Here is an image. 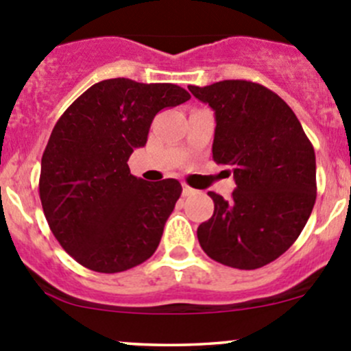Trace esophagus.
<instances>
[{
	"label": "esophagus",
	"instance_id": "obj_1",
	"mask_svg": "<svg viewBox=\"0 0 351 351\" xmlns=\"http://www.w3.org/2000/svg\"><path fill=\"white\" fill-rule=\"evenodd\" d=\"M193 193H195V190H193L192 186L183 185V195H185V197H190V195H193Z\"/></svg>",
	"mask_w": 351,
	"mask_h": 351
}]
</instances>
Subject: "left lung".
Instances as JSON below:
<instances>
[{
	"label": "left lung",
	"instance_id": "1",
	"mask_svg": "<svg viewBox=\"0 0 351 351\" xmlns=\"http://www.w3.org/2000/svg\"><path fill=\"white\" fill-rule=\"evenodd\" d=\"M215 112L212 158L231 166L229 200L208 192L214 214L202 222V250L219 263L254 270L299 238L316 202V154L292 108L263 84L224 80L190 86Z\"/></svg>",
	"mask_w": 351,
	"mask_h": 351
}]
</instances>
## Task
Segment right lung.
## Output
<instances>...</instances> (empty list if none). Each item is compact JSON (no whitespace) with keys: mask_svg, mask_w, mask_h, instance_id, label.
Masks as SVG:
<instances>
[{"mask_svg":"<svg viewBox=\"0 0 351 351\" xmlns=\"http://www.w3.org/2000/svg\"><path fill=\"white\" fill-rule=\"evenodd\" d=\"M186 100L176 84L113 77L88 88L58 120L38 193L52 234L80 265L119 274L153 256L182 185L136 178L127 161L146 144L156 113Z\"/></svg>","mask_w":351,"mask_h":351,"instance_id":"add662e5","label":"right lung"}]
</instances>
